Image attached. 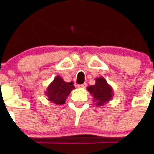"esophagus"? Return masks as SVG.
I'll return each instance as SVG.
<instances>
[{
	"label": "esophagus",
	"mask_w": 154,
	"mask_h": 154,
	"mask_svg": "<svg viewBox=\"0 0 154 154\" xmlns=\"http://www.w3.org/2000/svg\"><path fill=\"white\" fill-rule=\"evenodd\" d=\"M79 88H82V89H83V88H85L86 87V83H83L81 84V85H78Z\"/></svg>",
	"instance_id": "obj_1"
}]
</instances>
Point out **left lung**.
<instances>
[{
  "mask_svg": "<svg viewBox=\"0 0 154 154\" xmlns=\"http://www.w3.org/2000/svg\"><path fill=\"white\" fill-rule=\"evenodd\" d=\"M96 84L87 87V90L93 97L92 101L96 103L97 106H103V105L112 99L114 96L112 86L107 83L103 77L96 79Z\"/></svg>",
  "mask_w": 154,
  "mask_h": 154,
  "instance_id": "left-lung-1",
  "label": "left lung"
}]
</instances>
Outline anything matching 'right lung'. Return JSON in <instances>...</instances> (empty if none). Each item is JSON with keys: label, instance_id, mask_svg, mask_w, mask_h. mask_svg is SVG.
Masks as SVG:
<instances>
[{"label": "right lung", "instance_id": "add662e5", "mask_svg": "<svg viewBox=\"0 0 154 154\" xmlns=\"http://www.w3.org/2000/svg\"><path fill=\"white\" fill-rule=\"evenodd\" d=\"M73 89H75L73 82H66L60 75H57L48 85L45 94L49 102L56 105H62L65 103V100Z\"/></svg>", "mask_w": 154, "mask_h": 154}]
</instances>
